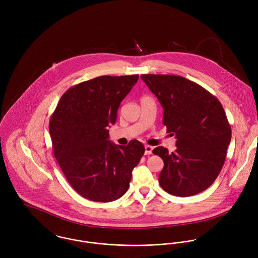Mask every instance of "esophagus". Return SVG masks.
<instances>
[{"label": "esophagus", "instance_id": "1", "mask_svg": "<svg viewBox=\"0 0 258 258\" xmlns=\"http://www.w3.org/2000/svg\"><path fill=\"white\" fill-rule=\"evenodd\" d=\"M153 149H154V148L152 147V146H150V145H146V146H145V155H150V154H152Z\"/></svg>", "mask_w": 258, "mask_h": 258}]
</instances>
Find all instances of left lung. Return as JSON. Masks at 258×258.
I'll list each match as a JSON object with an SVG mask.
<instances>
[{
    "label": "left lung",
    "instance_id": "left-lung-1",
    "mask_svg": "<svg viewBox=\"0 0 258 258\" xmlns=\"http://www.w3.org/2000/svg\"><path fill=\"white\" fill-rule=\"evenodd\" d=\"M163 109V124L177 139L169 153L153 150L164 161L159 184L167 192L190 197L207 189L221 173L231 139V128L219 99L182 76L142 74Z\"/></svg>",
    "mask_w": 258,
    "mask_h": 258
}]
</instances>
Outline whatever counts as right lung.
<instances>
[{"mask_svg":"<svg viewBox=\"0 0 258 258\" xmlns=\"http://www.w3.org/2000/svg\"><path fill=\"white\" fill-rule=\"evenodd\" d=\"M138 78L105 75L76 84L63 93L50 117L54 157L69 183L87 200L108 203L121 198L144 155L138 140L127 146L108 140V127Z\"/></svg>","mask_w":258,"mask_h":258,"instance_id":"obj_1","label":"right lung"}]
</instances>
